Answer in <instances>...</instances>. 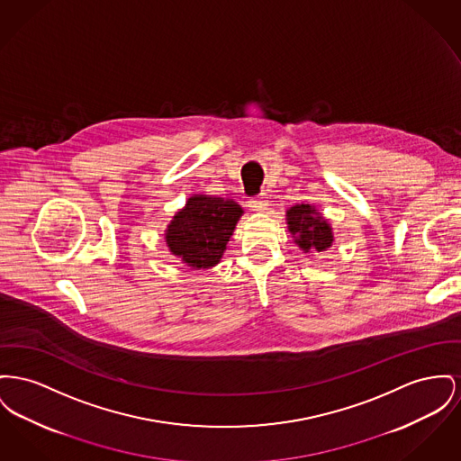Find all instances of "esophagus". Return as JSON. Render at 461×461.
Masks as SVG:
<instances>
[{"label":"esophagus","instance_id":"1","mask_svg":"<svg viewBox=\"0 0 461 461\" xmlns=\"http://www.w3.org/2000/svg\"><path fill=\"white\" fill-rule=\"evenodd\" d=\"M249 207L254 211V212H265L267 207H268V196L267 194H259L256 198H250L249 200Z\"/></svg>","mask_w":461,"mask_h":461}]
</instances>
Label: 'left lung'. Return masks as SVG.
<instances>
[{
	"mask_svg": "<svg viewBox=\"0 0 461 461\" xmlns=\"http://www.w3.org/2000/svg\"><path fill=\"white\" fill-rule=\"evenodd\" d=\"M287 230L294 239V244L304 254L324 252L332 242V226L312 203H296L285 211Z\"/></svg>",
	"mask_w": 461,
	"mask_h": 461,
	"instance_id": "obj_1",
	"label": "left lung"
}]
</instances>
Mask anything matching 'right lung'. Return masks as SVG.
I'll return each mask as SVG.
<instances>
[{
    "instance_id": "obj_1",
    "label": "right lung",
    "mask_w": 461,
    "mask_h": 461,
    "mask_svg": "<svg viewBox=\"0 0 461 461\" xmlns=\"http://www.w3.org/2000/svg\"><path fill=\"white\" fill-rule=\"evenodd\" d=\"M244 214L231 198L193 194L165 230V242L191 270L212 268L221 261L237 222Z\"/></svg>"
}]
</instances>
